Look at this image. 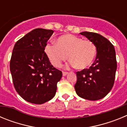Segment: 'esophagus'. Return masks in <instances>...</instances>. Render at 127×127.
<instances>
[{
    "instance_id": "esophagus-1",
    "label": "esophagus",
    "mask_w": 127,
    "mask_h": 127,
    "mask_svg": "<svg viewBox=\"0 0 127 127\" xmlns=\"http://www.w3.org/2000/svg\"><path fill=\"white\" fill-rule=\"evenodd\" d=\"M67 74H68V72H64V71L62 72V74H63V76H66Z\"/></svg>"
}]
</instances>
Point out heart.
Listing matches in <instances>:
<instances>
[{"instance_id": "obj_1", "label": "heart", "mask_w": 127, "mask_h": 127, "mask_svg": "<svg viewBox=\"0 0 127 127\" xmlns=\"http://www.w3.org/2000/svg\"><path fill=\"white\" fill-rule=\"evenodd\" d=\"M46 55L52 65L60 67L69 57L70 65L84 69L91 65L97 53L94 42L74 35L67 34L58 38L57 44H48ZM68 56H67V55Z\"/></svg>"}]
</instances>
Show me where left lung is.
Wrapping results in <instances>:
<instances>
[{
    "label": "left lung",
    "instance_id": "8db88e82",
    "mask_svg": "<svg viewBox=\"0 0 127 127\" xmlns=\"http://www.w3.org/2000/svg\"><path fill=\"white\" fill-rule=\"evenodd\" d=\"M84 35L94 42L97 57L89 69L76 72L77 82L74 88L78 96L90 100H97L108 94L114 85L117 69L114 46L101 35L83 32Z\"/></svg>",
    "mask_w": 127,
    "mask_h": 127
}]
</instances>
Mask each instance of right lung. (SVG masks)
I'll use <instances>...</instances> for the list:
<instances>
[{"instance_id":"1","label":"right lung","mask_w":127,"mask_h":127,"mask_svg":"<svg viewBox=\"0 0 127 127\" xmlns=\"http://www.w3.org/2000/svg\"><path fill=\"white\" fill-rule=\"evenodd\" d=\"M54 31L35 29L16 42L10 70L14 88L26 101L42 104L52 99L62 72L51 64L44 52Z\"/></svg>"}]
</instances>
